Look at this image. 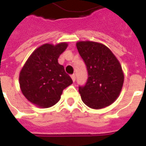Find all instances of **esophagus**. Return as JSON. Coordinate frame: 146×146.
I'll list each match as a JSON object with an SVG mask.
<instances>
[{"label": "esophagus", "instance_id": "1", "mask_svg": "<svg viewBox=\"0 0 146 146\" xmlns=\"http://www.w3.org/2000/svg\"><path fill=\"white\" fill-rule=\"evenodd\" d=\"M71 78H72V80H73V82H74V81L76 80V76H75V74H72V75H71Z\"/></svg>", "mask_w": 146, "mask_h": 146}]
</instances>
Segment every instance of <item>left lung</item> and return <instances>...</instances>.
Wrapping results in <instances>:
<instances>
[{"label":"left lung","mask_w":146,"mask_h":146,"mask_svg":"<svg viewBox=\"0 0 146 146\" xmlns=\"http://www.w3.org/2000/svg\"><path fill=\"white\" fill-rule=\"evenodd\" d=\"M76 48L85 63L88 78L79 92L84 103L92 109H102L113 103L121 92L124 76L116 56L106 45L79 41Z\"/></svg>","instance_id":"8db88e82"}]
</instances>
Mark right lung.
I'll use <instances>...</instances> for the list:
<instances>
[{
	"instance_id": "add662e5",
	"label": "right lung",
	"mask_w": 146,
	"mask_h": 146,
	"mask_svg": "<svg viewBox=\"0 0 146 146\" xmlns=\"http://www.w3.org/2000/svg\"><path fill=\"white\" fill-rule=\"evenodd\" d=\"M67 46L65 42L41 45L31 54L21 70V91L28 101L38 107L53 106L59 101L62 91L73 83L63 66L58 62Z\"/></svg>"
}]
</instances>
